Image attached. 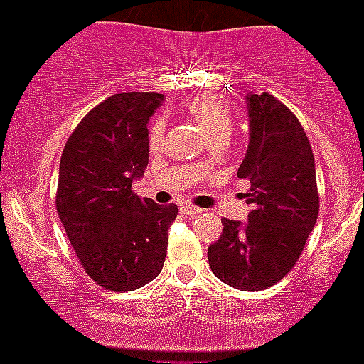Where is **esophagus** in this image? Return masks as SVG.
I'll list each match as a JSON object with an SVG mask.
<instances>
[{
    "instance_id": "esophagus-1",
    "label": "esophagus",
    "mask_w": 364,
    "mask_h": 364,
    "mask_svg": "<svg viewBox=\"0 0 364 364\" xmlns=\"http://www.w3.org/2000/svg\"><path fill=\"white\" fill-rule=\"evenodd\" d=\"M180 213L184 216H196L202 213V209L195 208V205H182V208H180Z\"/></svg>"
}]
</instances>
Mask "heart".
I'll return each instance as SVG.
<instances>
[{"instance_id": "heart-1", "label": "heart", "mask_w": 364, "mask_h": 364, "mask_svg": "<svg viewBox=\"0 0 364 364\" xmlns=\"http://www.w3.org/2000/svg\"><path fill=\"white\" fill-rule=\"evenodd\" d=\"M186 112L193 117V121L202 128V132L213 139L216 135L231 133L232 115L220 99L215 95H198L186 105ZM164 135V122L155 121L149 128V144L156 148ZM198 164H204V160H198Z\"/></svg>"}]
</instances>
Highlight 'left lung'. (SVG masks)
I'll use <instances>...</instances> for the list:
<instances>
[{"label": "left lung", "instance_id": "1", "mask_svg": "<svg viewBox=\"0 0 364 364\" xmlns=\"http://www.w3.org/2000/svg\"><path fill=\"white\" fill-rule=\"evenodd\" d=\"M249 146L238 176L247 222L222 218V236L208 249L211 271L240 291H263L298 262L319 213L316 164L294 113L271 93H247Z\"/></svg>", "mask_w": 364, "mask_h": 364}]
</instances>
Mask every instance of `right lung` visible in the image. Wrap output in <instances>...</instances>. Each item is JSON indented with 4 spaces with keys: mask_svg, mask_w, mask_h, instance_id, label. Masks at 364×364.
Wrapping results in <instances>:
<instances>
[{
    "mask_svg": "<svg viewBox=\"0 0 364 364\" xmlns=\"http://www.w3.org/2000/svg\"><path fill=\"white\" fill-rule=\"evenodd\" d=\"M162 99V93H115L79 122L63 149L58 215L85 271L109 291L153 282L168 252V229L178 209L132 191L148 168V121Z\"/></svg>",
    "mask_w": 364,
    "mask_h": 364,
    "instance_id": "1",
    "label": "right lung"
}]
</instances>
